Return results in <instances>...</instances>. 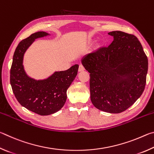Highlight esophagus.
I'll return each instance as SVG.
<instances>
[{
  "label": "esophagus",
  "mask_w": 154,
  "mask_h": 154,
  "mask_svg": "<svg viewBox=\"0 0 154 154\" xmlns=\"http://www.w3.org/2000/svg\"><path fill=\"white\" fill-rule=\"evenodd\" d=\"M85 69V67L82 66V64H80L79 66V72H82V71H84Z\"/></svg>",
  "instance_id": "34e87169"
}]
</instances>
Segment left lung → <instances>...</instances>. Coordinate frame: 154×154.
Listing matches in <instances>:
<instances>
[{"mask_svg":"<svg viewBox=\"0 0 154 154\" xmlns=\"http://www.w3.org/2000/svg\"><path fill=\"white\" fill-rule=\"evenodd\" d=\"M114 40L107 47L83 57L90 73L91 100L101 111L118 114L131 107L145 89L148 60L141 42L133 34L109 32Z\"/></svg>","mask_w":154,"mask_h":154,"instance_id":"1","label":"left lung"}]
</instances>
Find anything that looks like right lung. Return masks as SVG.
I'll return each mask as SVG.
<instances>
[{
  "label": "right lung",
  "instance_id": "1",
  "mask_svg": "<svg viewBox=\"0 0 154 154\" xmlns=\"http://www.w3.org/2000/svg\"><path fill=\"white\" fill-rule=\"evenodd\" d=\"M50 35L38 32L19 43L15 51L10 71L13 92L21 106L41 116L53 114L64 106L67 90L75 79L79 66L75 64L65 71L55 72L43 80H36L26 74L23 65V56L34 40Z\"/></svg>",
  "mask_w": 154,
  "mask_h": 154
}]
</instances>
